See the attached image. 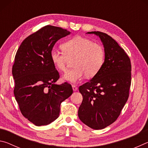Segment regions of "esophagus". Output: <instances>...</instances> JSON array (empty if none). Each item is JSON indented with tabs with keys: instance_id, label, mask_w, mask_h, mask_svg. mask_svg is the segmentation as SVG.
<instances>
[{
	"instance_id": "34e87169",
	"label": "esophagus",
	"mask_w": 148,
	"mask_h": 148,
	"mask_svg": "<svg viewBox=\"0 0 148 148\" xmlns=\"http://www.w3.org/2000/svg\"><path fill=\"white\" fill-rule=\"evenodd\" d=\"M72 89H73V91H77V87L76 86H74V85H72Z\"/></svg>"
}]
</instances>
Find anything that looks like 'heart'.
Listing matches in <instances>:
<instances>
[{"label":"heart","mask_w":148,"mask_h":148,"mask_svg":"<svg viewBox=\"0 0 148 148\" xmlns=\"http://www.w3.org/2000/svg\"><path fill=\"white\" fill-rule=\"evenodd\" d=\"M63 52L52 49L51 61L59 71L65 72L69 61L74 59V68L62 76L64 81L75 84L84 76L92 77L99 73L105 61V50L101 44L76 36L61 45Z\"/></svg>","instance_id":"b5f03b06"}]
</instances>
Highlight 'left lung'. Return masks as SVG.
<instances>
[{
  "label": "left lung",
  "mask_w": 148,
  "mask_h": 148,
  "mask_svg": "<svg viewBox=\"0 0 148 148\" xmlns=\"http://www.w3.org/2000/svg\"><path fill=\"white\" fill-rule=\"evenodd\" d=\"M99 36L105 50L101 71L79 87L83 101L78 117L85 125L102 129L116 121L129 98L131 64L129 56L117 42L104 32H88Z\"/></svg>",
  "instance_id": "8db88e82"
}]
</instances>
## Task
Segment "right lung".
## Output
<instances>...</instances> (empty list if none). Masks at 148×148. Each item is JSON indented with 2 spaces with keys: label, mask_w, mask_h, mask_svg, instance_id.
<instances>
[{
  "label": "right lung",
  "mask_w": 148,
  "mask_h": 148,
  "mask_svg": "<svg viewBox=\"0 0 148 148\" xmlns=\"http://www.w3.org/2000/svg\"><path fill=\"white\" fill-rule=\"evenodd\" d=\"M71 32L47 25L24 40L12 66L14 96L23 116L36 126L58 118L60 105L73 92L71 85L56 84L59 72L50 58L55 44Z\"/></svg>",
  "instance_id": "add662e5"
}]
</instances>
